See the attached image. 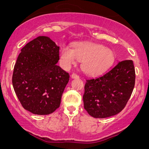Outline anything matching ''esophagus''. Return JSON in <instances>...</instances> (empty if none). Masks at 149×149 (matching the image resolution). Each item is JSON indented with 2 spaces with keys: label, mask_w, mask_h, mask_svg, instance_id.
I'll return each instance as SVG.
<instances>
[{
  "label": "esophagus",
  "mask_w": 149,
  "mask_h": 149,
  "mask_svg": "<svg viewBox=\"0 0 149 149\" xmlns=\"http://www.w3.org/2000/svg\"><path fill=\"white\" fill-rule=\"evenodd\" d=\"M71 77H72V79H78L79 78V76L78 74H75V73H73V74L71 75Z\"/></svg>",
  "instance_id": "34e87169"
}]
</instances>
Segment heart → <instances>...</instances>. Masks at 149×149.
I'll list each match as a JSON object with an SVG mask.
<instances>
[{
	"mask_svg": "<svg viewBox=\"0 0 149 149\" xmlns=\"http://www.w3.org/2000/svg\"><path fill=\"white\" fill-rule=\"evenodd\" d=\"M60 57L65 68L82 61L81 68L85 73L94 74L111 65L115 59L113 51L102 45L94 42H75L72 49L66 45L62 46Z\"/></svg>",
	"mask_w": 149,
	"mask_h": 149,
	"instance_id": "heart-1",
	"label": "heart"
}]
</instances>
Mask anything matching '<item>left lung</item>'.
I'll return each instance as SVG.
<instances>
[{
    "label": "left lung",
    "mask_w": 149,
    "mask_h": 149,
    "mask_svg": "<svg viewBox=\"0 0 149 149\" xmlns=\"http://www.w3.org/2000/svg\"><path fill=\"white\" fill-rule=\"evenodd\" d=\"M133 61L119 62L104 74L86 79L84 109L94 118L115 115L125 108L135 85Z\"/></svg>",
    "instance_id": "1"
}]
</instances>
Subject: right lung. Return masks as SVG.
Wrapping results in <instances>:
<instances>
[{"label": "right lung", "mask_w": 149, "mask_h": 149, "mask_svg": "<svg viewBox=\"0 0 149 149\" xmlns=\"http://www.w3.org/2000/svg\"><path fill=\"white\" fill-rule=\"evenodd\" d=\"M59 49L50 38L38 36L22 49L14 66L15 94L24 109L35 115H49L60 107L70 76L57 65Z\"/></svg>", "instance_id": "obj_1"}]
</instances>
